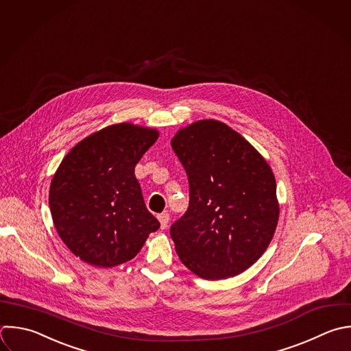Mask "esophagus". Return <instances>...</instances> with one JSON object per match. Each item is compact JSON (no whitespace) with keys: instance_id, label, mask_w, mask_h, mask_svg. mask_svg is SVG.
Wrapping results in <instances>:
<instances>
[{"instance_id":"34e87169","label":"esophagus","mask_w":351,"mask_h":351,"mask_svg":"<svg viewBox=\"0 0 351 351\" xmlns=\"http://www.w3.org/2000/svg\"><path fill=\"white\" fill-rule=\"evenodd\" d=\"M158 219L160 222V228L162 229H166L167 225H169V221H170V215L167 213H163V214H159L158 215Z\"/></svg>"}]
</instances>
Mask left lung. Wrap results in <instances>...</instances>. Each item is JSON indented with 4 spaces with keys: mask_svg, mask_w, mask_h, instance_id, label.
Returning <instances> with one entry per match:
<instances>
[{
    "mask_svg": "<svg viewBox=\"0 0 351 351\" xmlns=\"http://www.w3.org/2000/svg\"><path fill=\"white\" fill-rule=\"evenodd\" d=\"M171 147L189 181V207L170 229L181 262L206 280L243 273L266 251L278 222L269 163L215 119L180 129Z\"/></svg>",
    "mask_w": 351,
    "mask_h": 351,
    "instance_id": "1",
    "label": "left lung"
}]
</instances>
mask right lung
Here are the masks:
<instances>
[{"mask_svg":"<svg viewBox=\"0 0 351 351\" xmlns=\"http://www.w3.org/2000/svg\"><path fill=\"white\" fill-rule=\"evenodd\" d=\"M158 137L156 129L117 123L80 141L62 160L49 207L60 239L81 261L96 267L125 263L160 228L134 176Z\"/></svg>","mask_w":351,"mask_h":351,"instance_id":"right-lung-1","label":"right lung"}]
</instances>
